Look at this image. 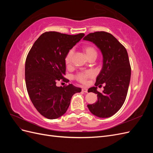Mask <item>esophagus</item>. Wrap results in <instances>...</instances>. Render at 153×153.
Wrapping results in <instances>:
<instances>
[{
	"label": "esophagus",
	"instance_id": "1",
	"mask_svg": "<svg viewBox=\"0 0 153 153\" xmlns=\"http://www.w3.org/2000/svg\"><path fill=\"white\" fill-rule=\"evenodd\" d=\"M82 91H83V92H87V88H85V87H84V88H82Z\"/></svg>",
	"mask_w": 153,
	"mask_h": 153
}]
</instances>
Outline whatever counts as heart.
I'll use <instances>...</instances> for the list:
<instances>
[{
	"mask_svg": "<svg viewBox=\"0 0 153 153\" xmlns=\"http://www.w3.org/2000/svg\"><path fill=\"white\" fill-rule=\"evenodd\" d=\"M85 54L88 59H91L92 57L96 58L98 52L96 49L91 45H84L82 48ZM73 54V50H69L68 53H66L65 57H64V62H65L66 66L68 68H70L72 64V57ZM95 76V73L92 70H85L78 72L75 76V79L79 82L83 84H86L87 81L91 78H94Z\"/></svg>",
	"mask_w": 153,
	"mask_h": 153,
	"instance_id": "heart-1",
	"label": "heart"
}]
</instances>
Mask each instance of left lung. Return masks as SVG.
Segmentation results:
<instances>
[{
    "instance_id": "1",
    "label": "left lung",
    "mask_w": 153,
    "mask_h": 153,
    "mask_svg": "<svg viewBox=\"0 0 153 153\" xmlns=\"http://www.w3.org/2000/svg\"><path fill=\"white\" fill-rule=\"evenodd\" d=\"M94 43L102 52L103 68L96 78V87L88 92L97 94L98 100L87 105L96 116L106 118L112 116L121 108L126 100L131 78V66L126 49L108 32L98 31L87 34L84 38ZM103 83L104 91H97V86Z\"/></svg>"
}]
</instances>
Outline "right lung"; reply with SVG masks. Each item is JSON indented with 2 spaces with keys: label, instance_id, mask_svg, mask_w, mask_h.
Listing matches in <instances>:
<instances>
[{
  "label": "right lung",
  "instance_id": "add662e5",
  "mask_svg": "<svg viewBox=\"0 0 153 153\" xmlns=\"http://www.w3.org/2000/svg\"><path fill=\"white\" fill-rule=\"evenodd\" d=\"M58 32H45L37 39L25 61V84L30 99L38 112L55 119L67 111L72 96L82 91L73 84L57 87L58 81L68 82L64 57L83 37Z\"/></svg>",
  "mask_w": 153,
  "mask_h": 153
}]
</instances>
